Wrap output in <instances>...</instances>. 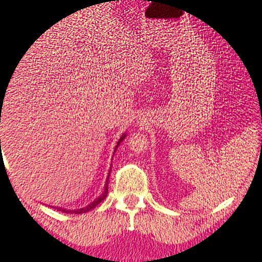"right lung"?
<instances>
[{
  "label": "right lung",
  "instance_id": "add662e5",
  "mask_svg": "<svg viewBox=\"0 0 262 262\" xmlns=\"http://www.w3.org/2000/svg\"><path fill=\"white\" fill-rule=\"evenodd\" d=\"M6 93V92H5ZM4 96H0V103H4ZM125 138V134H124L123 137H121L120 139H119V142H118V144H116V148H118V146L119 144L121 143V141H123V139ZM116 151V149H115ZM108 178H107V180H106V185H105V190H103V193L102 194L100 195V197H98V199H96L95 201L92 202V204H90L88 205L87 207H83V209H78V210H67V209H62V207H55V209H57L58 211H62V212H68V214H70V212H72V214H83V212H87V211H90V210H92V209H95L96 206H97L98 204H101V202L103 201V200L106 199V195H107V187H108Z\"/></svg>",
  "mask_w": 262,
  "mask_h": 262
}]
</instances>
